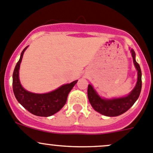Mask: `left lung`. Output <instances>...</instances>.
<instances>
[{"instance_id":"obj_1","label":"left lung","mask_w":153,"mask_h":153,"mask_svg":"<svg viewBox=\"0 0 153 153\" xmlns=\"http://www.w3.org/2000/svg\"><path fill=\"white\" fill-rule=\"evenodd\" d=\"M134 65L137 71V81L135 87L130 94L126 97L114 99H103L101 98L96 91L94 89L93 86L89 84L88 87V97L91 105L94 109L97 112L108 116V117H115L120 115L129 109L133 104L135 102L140 94L142 86L141 81V70L140 65L135 60V53L131 49Z\"/></svg>"}]
</instances>
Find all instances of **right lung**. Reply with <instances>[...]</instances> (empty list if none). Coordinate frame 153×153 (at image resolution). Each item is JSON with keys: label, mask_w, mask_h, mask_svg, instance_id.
<instances>
[{"label": "right lung", "mask_w": 153, "mask_h": 153, "mask_svg": "<svg viewBox=\"0 0 153 153\" xmlns=\"http://www.w3.org/2000/svg\"><path fill=\"white\" fill-rule=\"evenodd\" d=\"M28 47V46H27ZM26 47L21 54L13 74V88L19 103L33 114L40 117H49L58 112L65 105L69 92L78 80L62 85L53 91L46 94H35L25 90L19 80V68Z\"/></svg>", "instance_id": "obj_1"}]
</instances>
